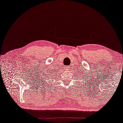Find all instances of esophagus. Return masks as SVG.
Instances as JSON below:
<instances>
[{
    "mask_svg": "<svg viewBox=\"0 0 123 123\" xmlns=\"http://www.w3.org/2000/svg\"><path fill=\"white\" fill-rule=\"evenodd\" d=\"M65 68H66V69H67V70H68V69H69V68L68 67V66H65Z\"/></svg>",
    "mask_w": 123,
    "mask_h": 123,
    "instance_id": "34e87169",
    "label": "esophagus"
}]
</instances>
